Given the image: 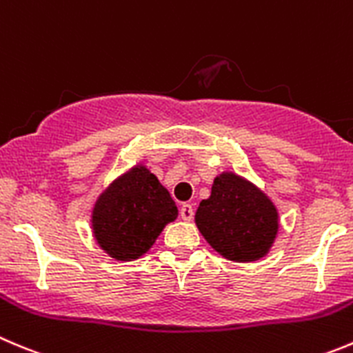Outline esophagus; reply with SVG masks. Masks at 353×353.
Here are the masks:
<instances>
[{
  "label": "esophagus",
  "mask_w": 353,
  "mask_h": 353,
  "mask_svg": "<svg viewBox=\"0 0 353 353\" xmlns=\"http://www.w3.org/2000/svg\"><path fill=\"white\" fill-rule=\"evenodd\" d=\"M179 215H181V219H183V221H191V219H193V215H194V210H193V207H191L190 203H184V205H181Z\"/></svg>",
  "instance_id": "34e87169"
}]
</instances>
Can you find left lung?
Listing matches in <instances>:
<instances>
[{
  "label": "left lung",
  "instance_id": "left-lung-1",
  "mask_svg": "<svg viewBox=\"0 0 353 353\" xmlns=\"http://www.w3.org/2000/svg\"><path fill=\"white\" fill-rule=\"evenodd\" d=\"M194 221L212 248L234 262L265 255L278 232L272 201L232 172L215 177L210 198L201 200Z\"/></svg>",
  "mask_w": 353,
  "mask_h": 353
}]
</instances>
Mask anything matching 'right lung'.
<instances>
[{"instance_id": "add662e5", "label": "right lung", "mask_w": 353, "mask_h": 353, "mask_svg": "<svg viewBox=\"0 0 353 353\" xmlns=\"http://www.w3.org/2000/svg\"><path fill=\"white\" fill-rule=\"evenodd\" d=\"M177 217L169 191L146 167L119 177L97 201L93 232L101 248L117 260H134L150 250L165 224Z\"/></svg>"}]
</instances>
